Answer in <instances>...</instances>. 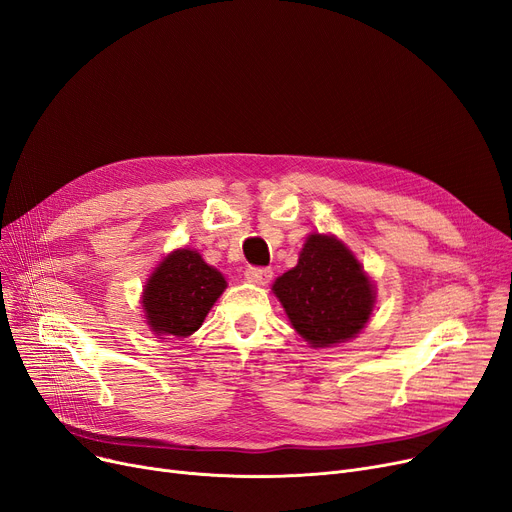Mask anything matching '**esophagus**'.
<instances>
[{"label":"esophagus","instance_id":"esophagus-1","mask_svg":"<svg viewBox=\"0 0 512 512\" xmlns=\"http://www.w3.org/2000/svg\"><path fill=\"white\" fill-rule=\"evenodd\" d=\"M272 270L270 268H249L247 270V280L255 284H268L272 280Z\"/></svg>","mask_w":512,"mask_h":512}]
</instances>
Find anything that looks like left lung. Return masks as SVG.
Listing matches in <instances>:
<instances>
[{"instance_id":"obj_1","label":"left lung","mask_w":512,"mask_h":512,"mask_svg":"<svg viewBox=\"0 0 512 512\" xmlns=\"http://www.w3.org/2000/svg\"><path fill=\"white\" fill-rule=\"evenodd\" d=\"M286 316L311 347H330L358 335L374 305L372 284L343 242L311 234L299 263L274 282Z\"/></svg>"}]
</instances>
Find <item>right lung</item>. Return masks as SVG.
<instances>
[{
  "instance_id": "add662e5",
  "label": "right lung",
  "mask_w": 512,
  "mask_h": 512,
  "mask_svg": "<svg viewBox=\"0 0 512 512\" xmlns=\"http://www.w3.org/2000/svg\"><path fill=\"white\" fill-rule=\"evenodd\" d=\"M224 288V276L196 251H173L146 284V320L157 335L188 337L201 328Z\"/></svg>"
}]
</instances>
